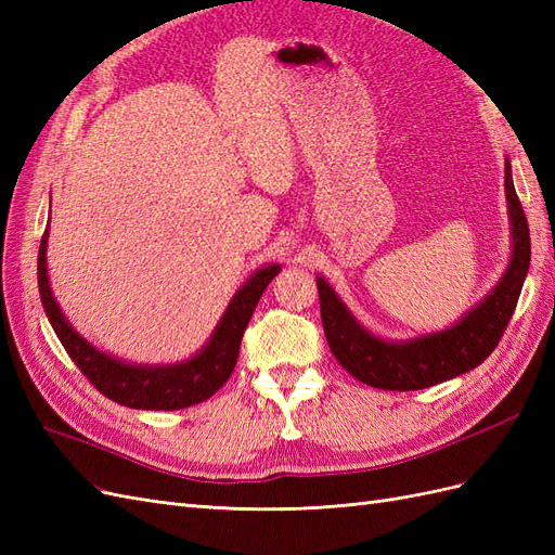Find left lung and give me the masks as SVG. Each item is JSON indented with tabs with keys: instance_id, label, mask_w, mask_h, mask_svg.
Wrapping results in <instances>:
<instances>
[{
	"instance_id": "8db88e82",
	"label": "left lung",
	"mask_w": 555,
	"mask_h": 555,
	"mask_svg": "<svg viewBox=\"0 0 555 555\" xmlns=\"http://www.w3.org/2000/svg\"><path fill=\"white\" fill-rule=\"evenodd\" d=\"M505 194L512 224L507 271L479 306L444 331L400 343L382 340L357 322L324 278H317L328 347L351 377L384 391H416L459 377L489 359L516 310L530 268V231L509 162H505Z\"/></svg>"
}]
</instances>
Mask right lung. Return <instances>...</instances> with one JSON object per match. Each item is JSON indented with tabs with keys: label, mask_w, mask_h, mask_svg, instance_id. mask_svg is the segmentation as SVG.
Here are the masks:
<instances>
[{
	"label": "right lung",
	"mask_w": 555,
	"mask_h": 555,
	"mask_svg": "<svg viewBox=\"0 0 555 555\" xmlns=\"http://www.w3.org/2000/svg\"><path fill=\"white\" fill-rule=\"evenodd\" d=\"M48 229L39 245V294L50 326L57 333L66 354L78 365L99 393L131 410H182L208 400L231 377L238 361L243 333L249 324L263 289L278 273V263H268L251 275L231 298L220 324L212 331L206 347L188 361L173 365H137L104 354L92 347L64 317L48 282Z\"/></svg>",
	"instance_id": "add662e5"
}]
</instances>
